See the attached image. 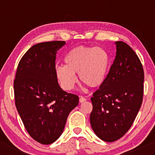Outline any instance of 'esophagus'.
Masks as SVG:
<instances>
[{"label":"esophagus","instance_id":"1","mask_svg":"<svg viewBox=\"0 0 155 155\" xmlns=\"http://www.w3.org/2000/svg\"><path fill=\"white\" fill-rule=\"evenodd\" d=\"M85 101H86V98H85V97H84L81 96L80 97H79V102H80V103L85 102Z\"/></svg>","mask_w":155,"mask_h":155}]
</instances>
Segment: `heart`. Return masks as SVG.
<instances>
[{"label":"heart","instance_id":"heart-1","mask_svg":"<svg viewBox=\"0 0 155 155\" xmlns=\"http://www.w3.org/2000/svg\"><path fill=\"white\" fill-rule=\"evenodd\" d=\"M110 57L101 47L79 46L72 48L64 58V66L56 68L55 75L61 86L72 90L79 79L89 87H98L104 82L109 70Z\"/></svg>","mask_w":155,"mask_h":155}]
</instances>
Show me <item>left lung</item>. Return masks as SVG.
Instances as JSON below:
<instances>
[{"mask_svg": "<svg viewBox=\"0 0 155 155\" xmlns=\"http://www.w3.org/2000/svg\"><path fill=\"white\" fill-rule=\"evenodd\" d=\"M115 44L113 64L91 98V125L108 143L119 140L129 130L141 107L144 90V70L137 54L124 42Z\"/></svg>", "mask_w": 155, "mask_h": 155, "instance_id": "1", "label": "left lung"}]
</instances>
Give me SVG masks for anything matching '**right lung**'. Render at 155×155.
I'll use <instances>...</instances> for the list:
<instances>
[{
  "mask_svg": "<svg viewBox=\"0 0 155 155\" xmlns=\"http://www.w3.org/2000/svg\"><path fill=\"white\" fill-rule=\"evenodd\" d=\"M64 41L37 43L20 60L14 79L17 111L29 135L48 145L61 135L79 97L61 88L55 75L58 50Z\"/></svg>",
  "mask_w": 155,
  "mask_h": 155,
  "instance_id": "obj_1",
  "label": "right lung"
}]
</instances>
